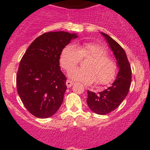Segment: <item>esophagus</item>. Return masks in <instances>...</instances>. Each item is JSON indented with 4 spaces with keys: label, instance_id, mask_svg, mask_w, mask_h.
<instances>
[{
    "label": "esophagus",
    "instance_id": "34e87169",
    "mask_svg": "<svg viewBox=\"0 0 150 150\" xmlns=\"http://www.w3.org/2000/svg\"><path fill=\"white\" fill-rule=\"evenodd\" d=\"M73 84H74V82H72V81H69V80H67L66 82V85L67 86V88H70Z\"/></svg>",
    "mask_w": 150,
    "mask_h": 150
}]
</instances>
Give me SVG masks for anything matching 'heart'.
Returning <instances> with one entry per match:
<instances>
[{
	"label": "heart",
	"instance_id": "b5f03b06",
	"mask_svg": "<svg viewBox=\"0 0 150 150\" xmlns=\"http://www.w3.org/2000/svg\"><path fill=\"white\" fill-rule=\"evenodd\" d=\"M91 57L85 63V67H75L68 73L74 81L85 84H91L96 81L97 84L105 85L113 80L117 71V64L113 59L107 56L103 46L96 43L87 42L77 46L67 45L60 54V64L69 70L81 61V58Z\"/></svg>",
	"mask_w": 150,
	"mask_h": 150
}]
</instances>
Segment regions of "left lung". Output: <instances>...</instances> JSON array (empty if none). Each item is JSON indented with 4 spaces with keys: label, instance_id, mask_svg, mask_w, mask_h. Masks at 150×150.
<instances>
[{
    "label": "left lung",
    "instance_id": "left-lung-1",
    "mask_svg": "<svg viewBox=\"0 0 150 150\" xmlns=\"http://www.w3.org/2000/svg\"><path fill=\"white\" fill-rule=\"evenodd\" d=\"M101 34L115 57L119 71L113 83L107 89L96 93L88 91L86 102L91 111L104 115L117 108L128 95L131 83V69L123 48L108 35Z\"/></svg>",
    "mask_w": 150,
    "mask_h": 150
}]
</instances>
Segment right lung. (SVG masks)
<instances>
[{
  "instance_id": "obj_1",
  "label": "right lung",
  "mask_w": 150,
  "mask_h": 150,
  "mask_svg": "<svg viewBox=\"0 0 150 150\" xmlns=\"http://www.w3.org/2000/svg\"><path fill=\"white\" fill-rule=\"evenodd\" d=\"M76 33L49 32L38 37L21 59L16 75L17 92L33 115L48 118L59 109L66 91L67 78L59 66L63 48Z\"/></svg>"
}]
</instances>
